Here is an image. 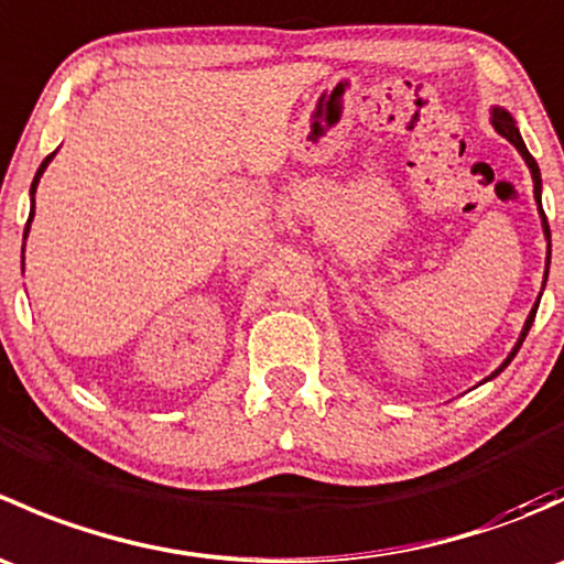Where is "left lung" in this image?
<instances>
[{"instance_id": "obj_1", "label": "left lung", "mask_w": 564, "mask_h": 564, "mask_svg": "<svg viewBox=\"0 0 564 564\" xmlns=\"http://www.w3.org/2000/svg\"><path fill=\"white\" fill-rule=\"evenodd\" d=\"M491 122H494V128H497L499 133H502L505 139H508L510 144H513L516 150L521 152V158H524V161H527L529 172H532V182H534V198H538V204H540V169H538V163H534V158L529 155V150H527L524 139H521V133H519V128H516L513 117H510V113L505 111V108H494ZM540 218H543V231H545V240H549V261H551V229H549V220H545V213H543V209H540ZM545 275H549V270H545ZM538 303H540V300H538ZM538 303H534L532 314L527 316V324H524V329H521L519 344L513 346V351H510V355H508V360H505L502 366H499V371H505V368L510 366V360H513V357H516V351H519V349H521V344H524V338H527L529 327H532V322H534V314H538ZM499 371H494V377H497Z\"/></svg>"}]
</instances>
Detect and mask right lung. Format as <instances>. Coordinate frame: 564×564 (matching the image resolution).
<instances>
[{
    "mask_svg": "<svg viewBox=\"0 0 564 564\" xmlns=\"http://www.w3.org/2000/svg\"><path fill=\"white\" fill-rule=\"evenodd\" d=\"M51 158H54V152H51L48 158H45L43 163H40V169H37V174H35V182H32V213H30V220H26V229H24V237L30 235V224H32V218H35V187H37V182H40V176H43V172H45V166H48V161Z\"/></svg>",
    "mask_w": 564,
    "mask_h": 564,
    "instance_id": "1",
    "label": "right lung"
}]
</instances>
